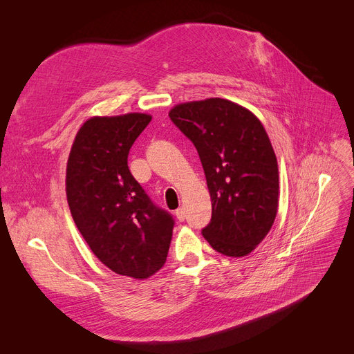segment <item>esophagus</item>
<instances>
[{"label": "esophagus", "instance_id": "esophagus-1", "mask_svg": "<svg viewBox=\"0 0 354 354\" xmlns=\"http://www.w3.org/2000/svg\"><path fill=\"white\" fill-rule=\"evenodd\" d=\"M175 215H176V218H178L179 221H183L185 218H187V211H185L183 207H180V208H178V209L175 211Z\"/></svg>", "mask_w": 354, "mask_h": 354}]
</instances>
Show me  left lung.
<instances>
[{"label":"left lung","instance_id":"left-lung-1","mask_svg":"<svg viewBox=\"0 0 354 354\" xmlns=\"http://www.w3.org/2000/svg\"><path fill=\"white\" fill-rule=\"evenodd\" d=\"M169 118L196 147L205 172L212 218L203 238L224 255H248L278 208V165L264 126L248 109L219 97L178 104Z\"/></svg>","mask_w":354,"mask_h":354}]
</instances>
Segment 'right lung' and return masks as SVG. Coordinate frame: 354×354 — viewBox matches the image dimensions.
<instances>
[{
	"label": "right lung",
	"instance_id": "add662e5",
	"mask_svg": "<svg viewBox=\"0 0 354 354\" xmlns=\"http://www.w3.org/2000/svg\"><path fill=\"white\" fill-rule=\"evenodd\" d=\"M151 120L145 113L86 120L66 174L71 216L93 254L116 274L139 280L163 267L175 225L127 166L130 147Z\"/></svg>",
	"mask_w": 354,
	"mask_h": 354
}]
</instances>
